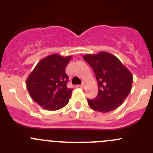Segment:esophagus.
Listing matches in <instances>:
<instances>
[{
	"instance_id": "34e87169",
	"label": "esophagus",
	"mask_w": 153,
	"mask_h": 153,
	"mask_svg": "<svg viewBox=\"0 0 153 153\" xmlns=\"http://www.w3.org/2000/svg\"><path fill=\"white\" fill-rule=\"evenodd\" d=\"M79 87H80V88H82V89H83L85 87V86H86V84H85V83H82V84L81 85H79Z\"/></svg>"
}]
</instances>
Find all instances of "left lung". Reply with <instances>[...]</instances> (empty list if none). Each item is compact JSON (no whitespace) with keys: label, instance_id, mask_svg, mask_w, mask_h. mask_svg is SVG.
<instances>
[{"label":"left lung","instance_id":"obj_1","mask_svg":"<svg viewBox=\"0 0 153 153\" xmlns=\"http://www.w3.org/2000/svg\"><path fill=\"white\" fill-rule=\"evenodd\" d=\"M91 66L98 82V95L87 100L92 109L108 113L118 108L129 94L132 85V74L118 58L108 52L83 56Z\"/></svg>","mask_w":153,"mask_h":153}]
</instances>
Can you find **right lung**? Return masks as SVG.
Segmentation results:
<instances>
[{"label": "right lung", "mask_w": 153, "mask_h": 153, "mask_svg": "<svg viewBox=\"0 0 153 153\" xmlns=\"http://www.w3.org/2000/svg\"><path fill=\"white\" fill-rule=\"evenodd\" d=\"M72 56L49 55L38 62L26 80L30 97L44 109L54 111L64 107L71 97L72 89L67 88L66 67Z\"/></svg>", "instance_id": "obj_1"}]
</instances>
